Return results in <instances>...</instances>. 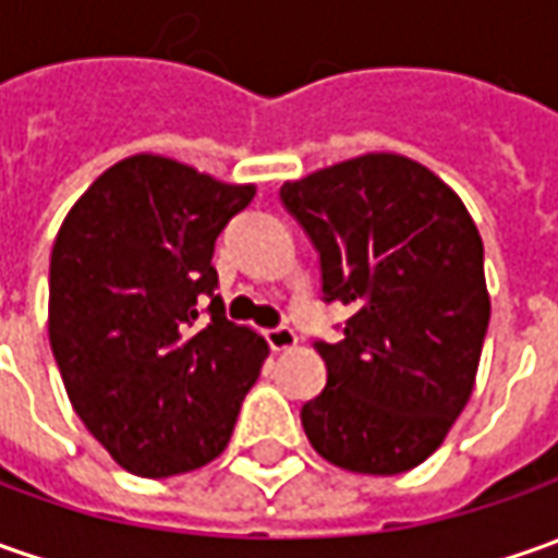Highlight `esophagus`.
I'll return each mask as SVG.
<instances>
[{"mask_svg":"<svg viewBox=\"0 0 558 558\" xmlns=\"http://www.w3.org/2000/svg\"><path fill=\"white\" fill-rule=\"evenodd\" d=\"M265 339H268L271 352H287V349H293L299 342V337L290 327H271V330H265Z\"/></svg>","mask_w":558,"mask_h":558,"instance_id":"esophagus-1","label":"esophagus"}]
</instances>
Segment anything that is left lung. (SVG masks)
Returning a JSON list of instances; mask_svg holds the SVG:
<instances>
[{
	"mask_svg": "<svg viewBox=\"0 0 558 558\" xmlns=\"http://www.w3.org/2000/svg\"><path fill=\"white\" fill-rule=\"evenodd\" d=\"M280 201L320 256L324 302L352 317L317 339L324 392L302 429L333 466H420L470 401L490 299L485 250L463 201L423 163L364 154L283 182Z\"/></svg>",
	"mask_w": 558,
	"mask_h": 558,
	"instance_id": "left-lung-1",
	"label": "left lung"
}]
</instances>
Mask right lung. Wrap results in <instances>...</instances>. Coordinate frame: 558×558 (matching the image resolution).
<instances>
[{
  "label": "right lung",
  "instance_id": "obj_1",
  "mask_svg": "<svg viewBox=\"0 0 558 558\" xmlns=\"http://www.w3.org/2000/svg\"><path fill=\"white\" fill-rule=\"evenodd\" d=\"M253 197V184L135 154L92 182L54 238L51 352L73 411L135 475L216 460L259 379L268 342L225 317L213 268L221 228Z\"/></svg>",
  "mask_w": 558,
  "mask_h": 558
}]
</instances>
